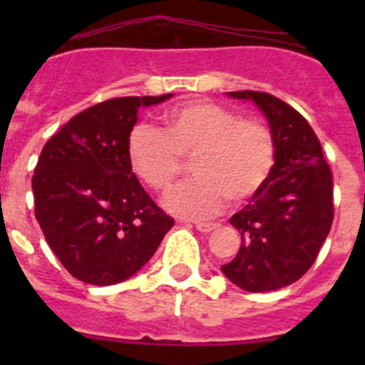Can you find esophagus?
<instances>
[{
  "instance_id": "esophagus-1",
  "label": "esophagus",
  "mask_w": 365,
  "mask_h": 365,
  "mask_svg": "<svg viewBox=\"0 0 365 365\" xmlns=\"http://www.w3.org/2000/svg\"><path fill=\"white\" fill-rule=\"evenodd\" d=\"M195 225V228H197L199 232H212L217 228V222H205V221H195L193 222Z\"/></svg>"
}]
</instances>
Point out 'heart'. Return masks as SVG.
<instances>
[{
	"mask_svg": "<svg viewBox=\"0 0 365 365\" xmlns=\"http://www.w3.org/2000/svg\"><path fill=\"white\" fill-rule=\"evenodd\" d=\"M128 159L155 192L172 188L182 160L192 179L168 193L166 208L179 217L205 219L225 201L241 205L267 185L276 164V138L259 118L240 117L212 100H190L163 115V131L137 125L128 137Z\"/></svg>",
	"mask_w": 365,
	"mask_h": 365,
	"instance_id": "obj_1",
	"label": "heart"
}]
</instances>
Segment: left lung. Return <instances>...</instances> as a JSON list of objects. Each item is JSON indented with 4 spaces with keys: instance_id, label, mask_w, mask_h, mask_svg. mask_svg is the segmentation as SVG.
I'll return each mask as SVG.
<instances>
[{
    "instance_id": "8db88e82",
    "label": "left lung",
    "mask_w": 365,
    "mask_h": 365,
    "mask_svg": "<svg viewBox=\"0 0 365 365\" xmlns=\"http://www.w3.org/2000/svg\"><path fill=\"white\" fill-rule=\"evenodd\" d=\"M250 98L269 118L276 164L267 185L230 217L241 247L222 274L248 292H269L298 282L312 267L334 217L333 172L309 122L294 108L261 91Z\"/></svg>"
}]
</instances>
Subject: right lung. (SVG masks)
<instances>
[{"instance_id": "1", "label": "right lung", "mask_w": 365, "mask_h": 365, "mask_svg": "<svg viewBox=\"0 0 365 365\" xmlns=\"http://www.w3.org/2000/svg\"><path fill=\"white\" fill-rule=\"evenodd\" d=\"M170 96L109 98L74 115L45 143L32 175L34 215L73 278L91 285L124 282L173 227L128 159L138 108Z\"/></svg>"}]
</instances>
